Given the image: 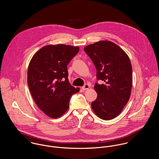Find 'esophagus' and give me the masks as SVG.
<instances>
[{"instance_id": "esophagus-1", "label": "esophagus", "mask_w": 159, "mask_h": 159, "mask_svg": "<svg viewBox=\"0 0 159 159\" xmlns=\"http://www.w3.org/2000/svg\"><path fill=\"white\" fill-rule=\"evenodd\" d=\"M89 88H90V86H89L88 84H84V85L81 88V89H82L83 91H86V90H88Z\"/></svg>"}]
</instances>
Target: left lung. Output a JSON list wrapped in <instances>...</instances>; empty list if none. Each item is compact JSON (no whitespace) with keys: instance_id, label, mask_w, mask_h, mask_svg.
<instances>
[{"instance_id":"1","label":"left lung","mask_w":159,"mask_h":159,"mask_svg":"<svg viewBox=\"0 0 159 159\" xmlns=\"http://www.w3.org/2000/svg\"><path fill=\"white\" fill-rule=\"evenodd\" d=\"M84 51L97 70L94 89L97 99L92 102L93 112L108 120L117 117L128 102L132 87V67L128 55L119 46L110 41H100L86 46Z\"/></svg>"}]
</instances>
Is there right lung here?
Masks as SVG:
<instances>
[{
  "mask_svg": "<svg viewBox=\"0 0 159 159\" xmlns=\"http://www.w3.org/2000/svg\"><path fill=\"white\" fill-rule=\"evenodd\" d=\"M78 46L46 45L32 57L27 84L38 107L49 117L57 118L69 108L71 95L80 91L68 83L67 65L78 52Z\"/></svg>",
  "mask_w": 159,
  "mask_h": 159,
  "instance_id": "obj_1",
  "label": "right lung"
}]
</instances>
